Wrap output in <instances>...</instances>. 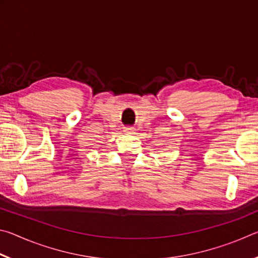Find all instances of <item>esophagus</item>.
<instances>
[{"mask_svg": "<svg viewBox=\"0 0 258 258\" xmlns=\"http://www.w3.org/2000/svg\"><path fill=\"white\" fill-rule=\"evenodd\" d=\"M124 132L127 133V134H132L134 132V128L133 127H125Z\"/></svg>", "mask_w": 258, "mask_h": 258, "instance_id": "obj_1", "label": "esophagus"}]
</instances>
